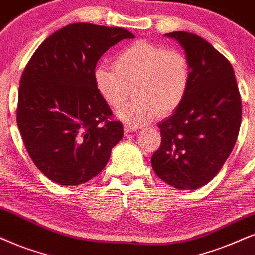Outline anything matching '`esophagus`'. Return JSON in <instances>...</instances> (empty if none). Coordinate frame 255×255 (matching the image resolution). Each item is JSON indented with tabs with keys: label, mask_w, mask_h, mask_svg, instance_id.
Segmentation results:
<instances>
[{
	"label": "esophagus",
	"mask_w": 255,
	"mask_h": 255,
	"mask_svg": "<svg viewBox=\"0 0 255 255\" xmlns=\"http://www.w3.org/2000/svg\"><path fill=\"white\" fill-rule=\"evenodd\" d=\"M138 129V127L133 125H125V133H131V131H136Z\"/></svg>",
	"instance_id": "esophagus-1"
}]
</instances>
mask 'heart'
Instances as JSON below:
<instances>
[{
  "mask_svg": "<svg viewBox=\"0 0 255 255\" xmlns=\"http://www.w3.org/2000/svg\"><path fill=\"white\" fill-rule=\"evenodd\" d=\"M93 77L100 95L113 108L125 101L133 87L134 98L117 114L125 122L138 126L157 114L165 117L178 111L188 94L192 70L182 51L141 40L119 50L113 66L99 63Z\"/></svg>",
  "mask_w": 255,
  "mask_h": 255,
  "instance_id": "obj_1",
  "label": "heart"
}]
</instances>
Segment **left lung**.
I'll return each instance as SVG.
<instances>
[{"mask_svg": "<svg viewBox=\"0 0 255 255\" xmlns=\"http://www.w3.org/2000/svg\"><path fill=\"white\" fill-rule=\"evenodd\" d=\"M185 49L192 77L183 104L159 124L160 148L151 156L156 175L178 189L207 185L233 150L241 125V98L226 57L202 37L166 34Z\"/></svg>", "mask_w": 255, "mask_h": 255, "instance_id": "obj_1", "label": "left lung"}]
</instances>
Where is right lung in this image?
<instances>
[{
	"instance_id": "1",
	"label": "right lung",
	"mask_w": 255,
	"mask_h": 255,
	"mask_svg": "<svg viewBox=\"0 0 255 255\" xmlns=\"http://www.w3.org/2000/svg\"><path fill=\"white\" fill-rule=\"evenodd\" d=\"M133 37L124 28L68 24L42 42L25 66L16 120L29 156L51 181H89L124 136L93 72L109 48Z\"/></svg>"
}]
</instances>
